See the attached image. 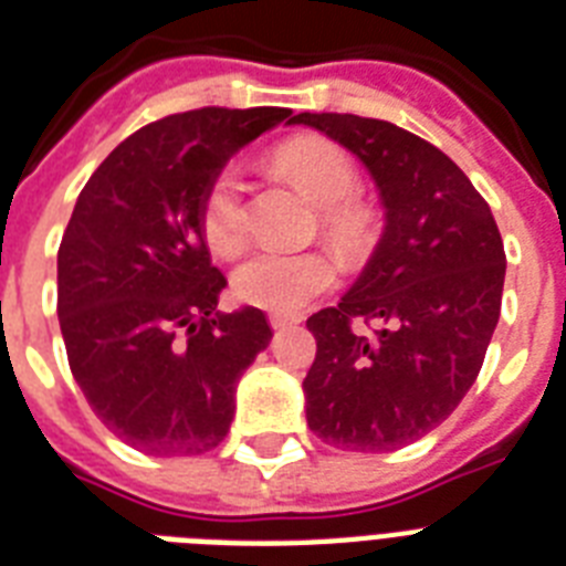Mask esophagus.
I'll list each match as a JSON object with an SVG mask.
<instances>
[{"label":"esophagus","instance_id":"esophagus-1","mask_svg":"<svg viewBox=\"0 0 566 566\" xmlns=\"http://www.w3.org/2000/svg\"><path fill=\"white\" fill-rule=\"evenodd\" d=\"M300 323V317H287V314H273L270 317V326L273 328H287V326H296Z\"/></svg>","mask_w":566,"mask_h":566}]
</instances>
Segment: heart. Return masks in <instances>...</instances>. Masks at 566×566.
<instances>
[{"instance_id":"heart-1","label":"heart","mask_w":566,"mask_h":566,"mask_svg":"<svg viewBox=\"0 0 566 566\" xmlns=\"http://www.w3.org/2000/svg\"><path fill=\"white\" fill-rule=\"evenodd\" d=\"M279 170L300 185L317 205L319 222L332 247L344 255H358L373 234L370 211L353 202L358 172L340 146L323 137L302 135L284 140L275 149ZM199 226L205 243L217 255H234L247 243V185L243 172L229 164L222 167L202 193ZM337 279L335 261L326 252H279L261 249L249 255L231 275V291L240 302L273 314H300L311 300L326 293Z\"/></svg>"}]
</instances>
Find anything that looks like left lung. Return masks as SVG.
Wrapping results in <instances>:
<instances>
[{"label": "left lung", "mask_w": 566, "mask_h": 566, "mask_svg": "<svg viewBox=\"0 0 566 566\" xmlns=\"http://www.w3.org/2000/svg\"><path fill=\"white\" fill-rule=\"evenodd\" d=\"M370 172L385 229L335 308L308 317V429L346 452H394L438 429L482 370L500 323L505 249L491 208L438 146L385 119L296 114ZM355 318H378L361 336Z\"/></svg>", "instance_id": "obj_1"}]
</instances>
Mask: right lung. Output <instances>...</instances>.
Segmentation results:
<instances>
[{"label":"right lung","instance_id":"right-lung-1","mask_svg":"<svg viewBox=\"0 0 566 566\" xmlns=\"http://www.w3.org/2000/svg\"><path fill=\"white\" fill-rule=\"evenodd\" d=\"M287 108H199L126 137L75 199L57 249V319L75 385L123 443L202 455L270 346L264 311L220 314L226 275L199 226L208 181Z\"/></svg>","mask_w":566,"mask_h":566}]
</instances>
